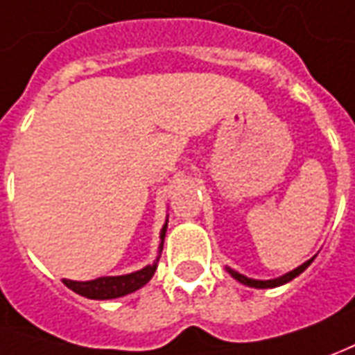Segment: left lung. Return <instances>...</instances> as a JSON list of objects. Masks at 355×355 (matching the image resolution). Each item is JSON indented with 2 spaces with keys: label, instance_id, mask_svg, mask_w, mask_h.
<instances>
[{
  "label": "left lung",
  "instance_id": "8db88e82",
  "mask_svg": "<svg viewBox=\"0 0 355 355\" xmlns=\"http://www.w3.org/2000/svg\"><path fill=\"white\" fill-rule=\"evenodd\" d=\"M313 259H315V257H313ZM313 259H309V261H305L304 265H300V266H297V268H294V270L286 272L284 276H280V278H272V280H253V278H248V276L239 275V272H236V270H232L230 266H226V270H228L230 275H232V278H236L238 282H241V284H245V286H251V288H276V286L286 284V282L294 280L295 276L302 275L305 268L311 265Z\"/></svg>",
  "mask_w": 355,
  "mask_h": 355
}]
</instances>
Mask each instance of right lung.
<instances>
[{
  "mask_svg": "<svg viewBox=\"0 0 355 355\" xmlns=\"http://www.w3.org/2000/svg\"><path fill=\"white\" fill-rule=\"evenodd\" d=\"M166 228H168V222L162 226V232H160V248H158V253L162 251L164 248V236H166ZM158 259L160 255L156 257L153 265H146L145 268L137 270V272H131V275H121V276H102V278H96V280H89V282H77V280H67L63 278V284L67 286L69 290H73L75 294L85 295L89 300H114V297H121V295L131 294L153 278L154 270L158 266Z\"/></svg>",
  "mask_w": 355,
  "mask_h": 355,
  "instance_id": "add662e5",
  "label": "right lung"
}]
</instances>
